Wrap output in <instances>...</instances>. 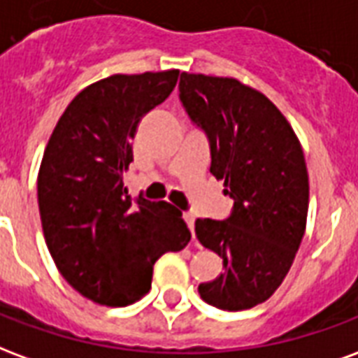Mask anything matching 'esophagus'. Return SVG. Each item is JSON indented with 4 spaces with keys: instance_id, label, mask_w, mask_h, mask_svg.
<instances>
[{
    "instance_id": "esophagus-1",
    "label": "esophagus",
    "mask_w": 358,
    "mask_h": 358,
    "mask_svg": "<svg viewBox=\"0 0 358 358\" xmlns=\"http://www.w3.org/2000/svg\"><path fill=\"white\" fill-rule=\"evenodd\" d=\"M182 219H185V223L189 225L190 233H192V231H194V215H192L190 211H185V213H182Z\"/></svg>"
}]
</instances>
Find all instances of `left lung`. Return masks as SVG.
I'll use <instances>...</instances> for the list:
<instances>
[{"instance_id":"1","label":"left lung","mask_w":358,"mask_h":358,"mask_svg":"<svg viewBox=\"0 0 358 358\" xmlns=\"http://www.w3.org/2000/svg\"><path fill=\"white\" fill-rule=\"evenodd\" d=\"M179 96L210 141L215 179L234 200L225 221L196 219L200 244L225 271L198 286L206 303L244 311L267 301L294 263L307 223L309 176L303 150L282 112L234 78L187 74Z\"/></svg>"}]
</instances>
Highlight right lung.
<instances>
[{
    "mask_svg": "<svg viewBox=\"0 0 358 358\" xmlns=\"http://www.w3.org/2000/svg\"><path fill=\"white\" fill-rule=\"evenodd\" d=\"M177 78L179 70H166L91 83L62 112L43 152L38 204L47 248L66 282L99 305L139 301L158 257L189 244L181 211L133 202L124 187L137 125Z\"/></svg>",
    "mask_w": 358,
    "mask_h": 358,
    "instance_id": "1",
    "label": "right lung"
}]
</instances>
